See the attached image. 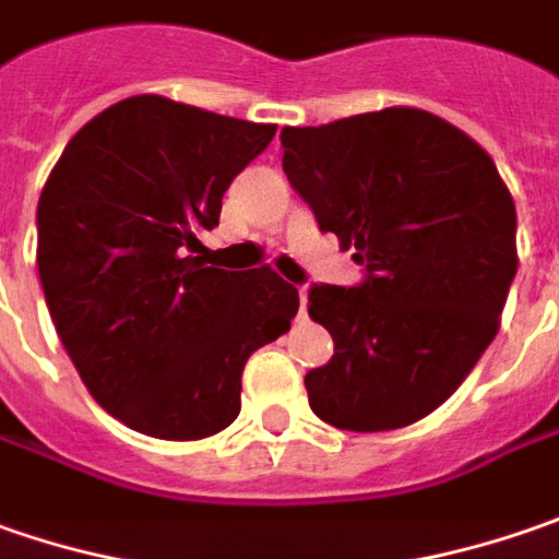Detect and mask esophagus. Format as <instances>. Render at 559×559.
Masks as SVG:
<instances>
[{"mask_svg":"<svg viewBox=\"0 0 559 559\" xmlns=\"http://www.w3.org/2000/svg\"><path fill=\"white\" fill-rule=\"evenodd\" d=\"M300 290V316H306V300H309V287H297Z\"/></svg>","mask_w":559,"mask_h":559,"instance_id":"obj_1","label":"esophagus"}]
</instances>
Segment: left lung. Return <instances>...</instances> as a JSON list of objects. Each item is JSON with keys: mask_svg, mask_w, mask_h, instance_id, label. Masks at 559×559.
<instances>
[{"mask_svg": "<svg viewBox=\"0 0 559 559\" xmlns=\"http://www.w3.org/2000/svg\"><path fill=\"white\" fill-rule=\"evenodd\" d=\"M284 175L319 231L366 265L312 284L334 356L306 372L309 406L344 431L425 419L495 341L516 275V206L473 136L409 106L284 128Z\"/></svg>", "mask_w": 559, "mask_h": 559, "instance_id": "obj_1", "label": "left lung"}]
</instances>
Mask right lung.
<instances>
[{
  "mask_svg": "<svg viewBox=\"0 0 559 559\" xmlns=\"http://www.w3.org/2000/svg\"><path fill=\"white\" fill-rule=\"evenodd\" d=\"M275 124L121 99L68 140L37 206V269L61 344L118 423L162 441L218 435L240 413L250 353L300 309L269 265H209L200 234Z\"/></svg>",
  "mask_w": 559,
  "mask_h": 559,
  "instance_id": "right-lung-1",
  "label": "right lung"
}]
</instances>
